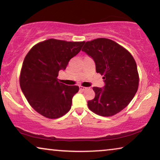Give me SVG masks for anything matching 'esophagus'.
Masks as SVG:
<instances>
[{"label": "esophagus", "mask_w": 160, "mask_h": 160, "mask_svg": "<svg viewBox=\"0 0 160 160\" xmlns=\"http://www.w3.org/2000/svg\"><path fill=\"white\" fill-rule=\"evenodd\" d=\"M80 89L81 90V91H85V90H87L88 89V88H86V87H84V86H80Z\"/></svg>", "instance_id": "obj_1"}]
</instances>
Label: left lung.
Listing matches in <instances>:
<instances>
[{
	"label": "left lung",
	"instance_id": "left-lung-1",
	"mask_svg": "<svg viewBox=\"0 0 160 160\" xmlns=\"http://www.w3.org/2000/svg\"><path fill=\"white\" fill-rule=\"evenodd\" d=\"M92 57L105 85L93 87L95 98L88 102L89 109L100 116L111 117L129 104L138 88L139 76L134 58L124 47L108 38L87 41L82 49Z\"/></svg>",
	"mask_w": 160,
	"mask_h": 160
}]
</instances>
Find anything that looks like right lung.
<instances>
[{
  "instance_id": "right-lung-1",
  "label": "right lung",
  "mask_w": 160,
  "mask_h": 160,
  "mask_svg": "<svg viewBox=\"0 0 160 160\" xmlns=\"http://www.w3.org/2000/svg\"><path fill=\"white\" fill-rule=\"evenodd\" d=\"M84 43L51 38L35 45L24 58L20 87L31 107L45 118L57 119L70 110L79 87L64 85L57 77Z\"/></svg>"
}]
</instances>
